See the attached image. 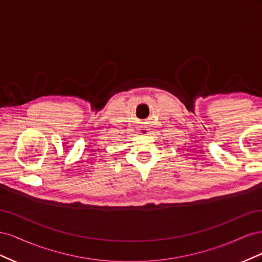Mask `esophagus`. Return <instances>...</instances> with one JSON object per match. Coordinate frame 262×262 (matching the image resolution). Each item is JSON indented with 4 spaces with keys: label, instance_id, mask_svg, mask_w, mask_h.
I'll return each mask as SVG.
<instances>
[{
    "label": "esophagus",
    "instance_id": "obj_1",
    "mask_svg": "<svg viewBox=\"0 0 262 262\" xmlns=\"http://www.w3.org/2000/svg\"><path fill=\"white\" fill-rule=\"evenodd\" d=\"M141 130H142V132H145V129H144V128H143V129H141Z\"/></svg>",
    "mask_w": 262,
    "mask_h": 262
}]
</instances>
